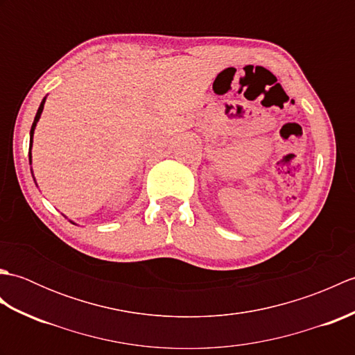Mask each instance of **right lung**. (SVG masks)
Returning a JSON list of instances; mask_svg holds the SVG:
<instances>
[{
    "label": "right lung",
    "instance_id": "obj_1",
    "mask_svg": "<svg viewBox=\"0 0 355 355\" xmlns=\"http://www.w3.org/2000/svg\"><path fill=\"white\" fill-rule=\"evenodd\" d=\"M44 103H45V97L42 99V102H41V105H40V108H37V112H36L35 120H33V125H32V130H30V149H32V139H33L35 126H36V123H37V120H40V117H41V112H42V110H44ZM28 160H30V163H32V154H30V153H28Z\"/></svg>",
    "mask_w": 355,
    "mask_h": 355
}]
</instances>
